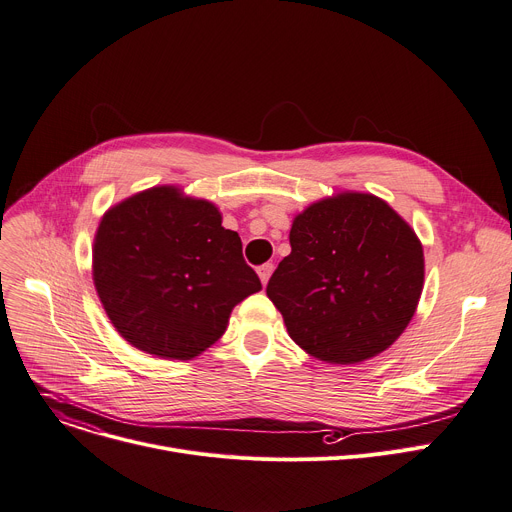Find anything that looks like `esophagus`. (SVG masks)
<instances>
[{"mask_svg": "<svg viewBox=\"0 0 512 512\" xmlns=\"http://www.w3.org/2000/svg\"><path fill=\"white\" fill-rule=\"evenodd\" d=\"M271 271H274V263H263V265H259V267H257V274H259V278H261V284H263V286L269 282Z\"/></svg>", "mask_w": 512, "mask_h": 512, "instance_id": "esophagus-1", "label": "esophagus"}]
</instances>
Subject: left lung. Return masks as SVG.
<instances>
[{
	"instance_id": "left-lung-1",
	"label": "left lung",
	"mask_w": 512,
	"mask_h": 512,
	"mask_svg": "<svg viewBox=\"0 0 512 512\" xmlns=\"http://www.w3.org/2000/svg\"><path fill=\"white\" fill-rule=\"evenodd\" d=\"M292 253L267 282L294 342L331 364L387 350L412 321L424 286L416 232L368 193H339L294 218Z\"/></svg>"
}]
</instances>
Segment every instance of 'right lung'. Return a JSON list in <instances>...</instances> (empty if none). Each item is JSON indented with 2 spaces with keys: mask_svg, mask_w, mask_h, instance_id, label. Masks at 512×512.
I'll list each match as a JSON object with an SVG mask.
<instances>
[{
  "mask_svg": "<svg viewBox=\"0 0 512 512\" xmlns=\"http://www.w3.org/2000/svg\"><path fill=\"white\" fill-rule=\"evenodd\" d=\"M94 286L115 329L142 352L191 360L226 331L234 306L261 290L241 236L216 206L175 187L133 195L102 218Z\"/></svg>",
  "mask_w": 512,
  "mask_h": 512,
  "instance_id": "1",
  "label": "right lung"
}]
</instances>
